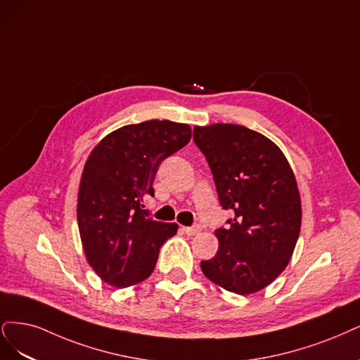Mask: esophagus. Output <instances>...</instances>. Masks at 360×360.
I'll return each mask as SVG.
<instances>
[{"label": "esophagus", "mask_w": 360, "mask_h": 360, "mask_svg": "<svg viewBox=\"0 0 360 360\" xmlns=\"http://www.w3.org/2000/svg\"><path fill=\"white\" fill-rule=\"evenodd\" d=\"M182 230H184L187 235L194 236V235H197V233H199V231H200V226H199V224H194V226H191V227H182Z\"/></svg>", "instance_id": "obj_1"}]
</instances>
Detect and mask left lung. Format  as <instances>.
<instances>
[{"label": "left lung", "mask_w": 360, "mask_h": 360, "mask_svg": "<svg viewBox=\"0 0 360 360\" xmlns=\"http://www.w3.org/2000/svg\"><path fill=\"white\" fill-rule=\"evenodd\" d=\"M223 210L231 218L215 230L218 251L203 274L236 295L269 285L292 259L300 231V197L281 149L243 125L194 127Z\"/></svg>", "instance_id": "left-lung-1"}]
</instances>
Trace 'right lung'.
<instances>
[{"mask_svg": "<svg viewBox=\"0 0 360 360\" xmlns=\"http://www.w3.org/2000/svg\"><path fill=\"white\" fill-rule=\"evenodd\" d=\"M187 124L150 120L115 130L92 150L80 179L77 226L88 263L104 283L129 287L153 274L175 223L149 215L145 199L172 154L190 142Z\"/></svg>", "mask_w": 360, "mask_h": 360, "instance_id": "right-lung-1", "label": "right lung"}]
</instances>
